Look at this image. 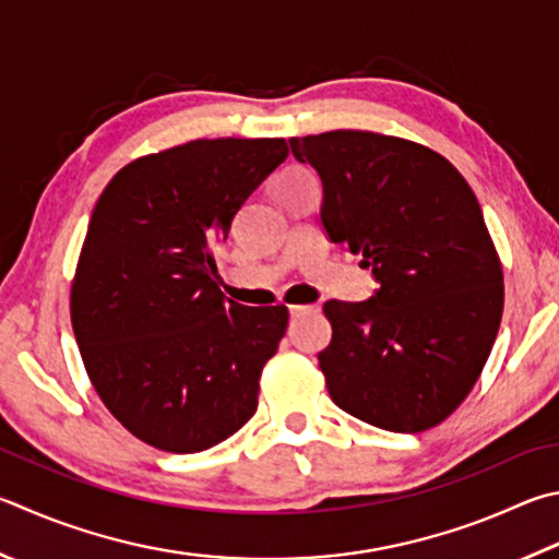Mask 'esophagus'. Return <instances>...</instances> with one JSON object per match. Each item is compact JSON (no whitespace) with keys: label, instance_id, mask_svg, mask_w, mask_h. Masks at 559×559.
<instances>
[{"label":"esophagus","instance_id":"esophagus-1","mask_svg":"<svg viewBox=\"0 0 559 559\" xmlns=\"http://www.w3.org/2000/svg\"><path fill=\"white\" fill-rule=\"evenodd\" d=\"M318 310V306H290V318H302V314H312Z\"/></svg>","mask_w":559,"mask_h":559}]
</instances>
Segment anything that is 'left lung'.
Listing matches in <instances>:
<instances>
[{
	"instance_id": "left-lung-1",
	"label": "left lung",
	"mask_w": 559,
	"mask_h": 559,
	"mask_svg": "<svg viewBox=\"0 0 559 559\" xmlns=\"http://www.w3.org/2000/svg\"><path fill=\"white\" fill-rule=\"evenodd\" d=\"M290 151L322 180L328 237L379 283L364 302H324L330 399L381 430L435 428L474 389L501 324L503 271L479 200L408 139L340 129L290 139Z\"/></svg>"
}]
</instances>
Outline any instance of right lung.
I'll return each instance as SVG.
<instances>
[{
	"mask_svg": "<svg viewBox=\"0 0 559 559\" xmlns=\"http://www.w3.org/2000/svg\"><path fill=\"white\" fill-rule=\"evenodd\" d=\"M286 139H198L107 182L80 251L70 320L107 411L151 448H215L259 405L288 308H247L215 283V249Z\"/></svg>",
	"mask_w": 559,
	"mask_h": 559,
	"instance_id": "obj_1",
	"label": "right lung"
}]
</instances>
